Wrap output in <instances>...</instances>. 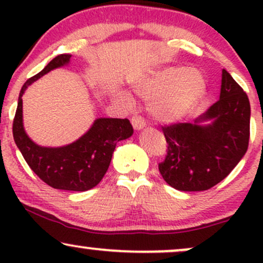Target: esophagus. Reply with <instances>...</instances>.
<instances>
[{
  "mask_svg": "<svg viewBox=\"0 0 263 263\" xmlns=\"http://www.w3.org/2000/svg\"><path fill=\"white\" fill-rule=\"evenodd\" d=\"M131 123H132V126H134V128L136 129V131H141V129H143L144 127H146V123H144L143 120H142V117H140V116L132 117Z\"/></svg>",
  "mask_w": 263,
  "mask_h": 263,
  "instance_id": "34e87169",
  "label": "esophagus"
}]
</instances>
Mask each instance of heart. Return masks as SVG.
<instances>
[{
  "label": "heart",
  "mask_w": 263,
  "mask_h": 263,
  "mask_svg": "<svg viewBox=\"0 0 263 263\" xmlns=\"http://www.w3.org/2000/svg\"><path fill=\"white\" fill-rule=\"evenodd\" d=\"M138 98L148 101V112L158 122H177L193 111L206 91V79L197 69L164 66L131 84ZM114 98L125 107H132L129 93L116 90Z\"/></svg>",
  "instance_id": "1"
}]
</instances>
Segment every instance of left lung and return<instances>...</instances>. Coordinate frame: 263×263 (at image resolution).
Masks as SVG:
<instances>
[{
    "label": "left lung",
    "instance_id": "8db88e82",
    "mask_svg": "<svg viewBox=\"0 0 263 263\" xmlns=\"http://www.w3.org/2000/svg\"><path fill=\"white\" fill-rule=\"evenodd\" d=\"M251 107L246 92L222 69L220 99L193 123L163 127L168 143L158 168L172 188L201 192L230 174L245 156Z\"/></svg>",
    "mask_w": 263,
    "mask_h": 263
}]
</instances>
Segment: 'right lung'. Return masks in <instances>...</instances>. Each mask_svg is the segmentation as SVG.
<instances>
[{"label":"right lung","mask_w":263,"mask_h":263,"mask_svg":"<svg viewBox=\"0 0 263 263\" xmlns=\"http://www.w3.org/2000/svg\"><path fill=\"white\" fill-rule=\"evenodd\" d=\"M70 54H60L41 73L28 79L18 98L13 120V138L31 170L54 189L86 192L101 182L108 170L116 143L127 140L134 128L127 119H96L77 141L62 147L39 146L27 135L23 126L22 96L27 87L57 68L70 63Z\"/></svg>","instance_id":"obj_1"}]
</instances>
